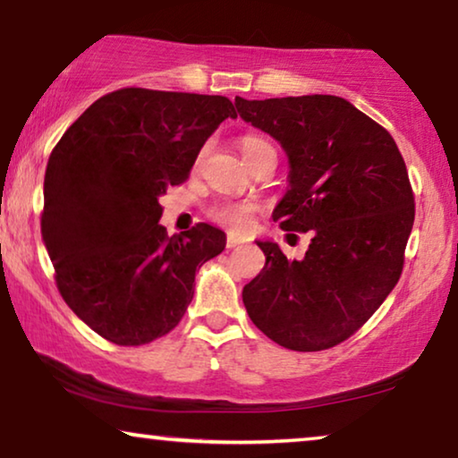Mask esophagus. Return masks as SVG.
<instances>
[{"label": "esophagus", "instance_id": "esophagus-1", "mask_svg": "<svg viewBox=\"0 0 458 458\" xmlns=\"http://www.w3.org/2000/svg\"><path fill=\"white\" fill-rule=\"evenodd\" d=\"M241 245H245V239H241V236H236V234L225 236V247H228V249H234V247H241Z\"/></svg>", "mask_w": 458, "mask_h": 458}]
</instances>
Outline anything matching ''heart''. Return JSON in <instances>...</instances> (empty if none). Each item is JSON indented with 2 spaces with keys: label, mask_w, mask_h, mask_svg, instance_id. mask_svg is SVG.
<instances>
[{
  "label": "heart",
  "mask_w": 458,
  "mask_h": 458,
  "mask_svg": "<svg viewBox=\"0 0 458 458\" xmlns=\"http://www.w3.org/2000/svg\"><path fill=\"white\" fill-rule=\"evenodd\" d=\"M239 148L249 167H255L258 163L266 161V158H276V150H274V146L267 142L266 138L255 136V133H247V136H242L239 140ZM207 216H209L216 224L224 225V228L247 230L249 225L253 224L255 205L247 203V200L222 199L207 207Z\"/></svg>",
  "instance_id": "obj_1"
}]
</instances>
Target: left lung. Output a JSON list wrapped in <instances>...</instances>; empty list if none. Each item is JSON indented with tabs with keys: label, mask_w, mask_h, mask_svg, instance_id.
<instances>
[{
	"label": "left lung",
	"mask_w": 458,
	"mask_h": 458,
	"mask_svg": "<svg viewBox=\"0 0 458 458\" xmlns=\"http://www.w3.org/2000/svg\"><path fill=\"white\" fill-rule=\"evenodd\" d=\"M241 117L289 155L274 209L286 233H312L301 261L258 241L266 266L242 289L249 318L278 345H339L377 312L404 267L414 194L394 138L337 96L234 100Z\"/></svg>",
	"instance_id": "left-lung-1"
}]
</instances>
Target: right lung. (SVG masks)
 <instances>
[{
	"label": "right lung",
	"instance_id": "add662e5",
	"mask_svg": "<svg viewBox=\"0 0 458 458\" xmlns=\"http://www.w3.org/2000/svg\"><path fill=\"white\" fill-rule=\"evenodd\" d=\"M228 117L225 96L123 88L54 146L41 236L66 306L111 344L144 345L178 327L197 267L224 251L225 234L203 222L167 236L158 199L188 180Z\"/></svg>",
	"mask_w": 458,
	"mask_h": 458
}]
</instances>
